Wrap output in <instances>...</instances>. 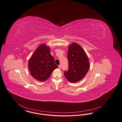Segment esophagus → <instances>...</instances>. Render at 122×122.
<instances>
[{
	"label": "esophagus",
	"mask_w": 122,
	"mask_h": 122,
	"mask_svg": "<svg viewBox=\"0 0 122 122\" xmlns=\"http://www.w3.org/2000/svg\"><path fill=\"white\" fill-rule=\"evenodd\" d=\"M59 69L61 68V65H59Z\"/></svg>",
	"instance_id": "1"
}]
</instances>
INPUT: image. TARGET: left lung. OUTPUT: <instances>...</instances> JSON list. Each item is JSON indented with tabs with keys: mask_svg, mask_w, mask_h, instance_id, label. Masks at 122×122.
<instances>
[{
	"mask_svg": "<svg viewBox=\"0 0 122 122\" xmlns=\"http://www.w3.org/2000/svg\"><path fill=\"white\" fill-rule=\"evenodd\" d=\"M68 69L64 71L65 77L69 81L75 83L86 76L90 68L88 58L81 46L73 43L68 47L67 52Z\"/></svg>",
	"mask_w": 122,
	"mask_h": 122,
	"instance_id": "obj_1",
	"label": "left lung"
}]
</instances>
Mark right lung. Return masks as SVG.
<instances>
[{"instance_id": "right-lung-1", "label": "right lung", "mask_w": 122, "mask_h": 122, "mask_svg": "<svg viewBox=\"0 0 122 122\" xmlns=\"http://www.w3.org/2000/svg\"><path fill=\"white\" fill-rule=\"evenodd\" d=\"M30 73L36 80L44 81L48 79L53 71L58 67L51 55L50 48L45 44L38 47L28 62Z\"/></svg>"}]
</instances>
